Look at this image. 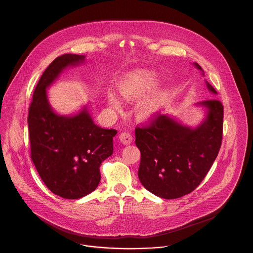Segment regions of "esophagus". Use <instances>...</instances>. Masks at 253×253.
Here are the masks:
<instances>
[{"label": "esophagus", "mask_w": 253, "mask_h": 253, "mask_svg": "<svg viewBox=\"0 0 253 253\" xmlns=\"http://www.w3.org/2000/svg\"><path fill=\"white\" fill-rule=\"evenodd\" d=\"M119 140L124 144V145H129L132 142V136L127 132H123L119 135Z\"/></svg>", "instance_id": "obj_1"}]
</instances>
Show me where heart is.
<instances>
[{
    "label": "heart",
    "instance_id": "obj_1",
    "mask_svg": "<svg viewBox=\"0 0 253 253\" xmlns=\"http://www.w3.org/2000/svg\"><path fill=\"white\" fill-rule=\"evenodd\" d=\"M159 80L158 72L151 69H138L125 75L118 84V91L127 102H138L144 97L137 107V115L142 121L148 122L155 119L169 99V91L166 88H157L150 91L157 86ZM106 100L113 111L120 112L122 110V102L114 92H108Z\"/></svg>",
    "mask_w": 253,
    "mask_h": 253
}]
</instances>
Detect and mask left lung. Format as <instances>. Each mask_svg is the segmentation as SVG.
<instances>
[{
  "instance_id": "left-lung-1",
  "label": "left lung",
  "mask_w": 253,
  "mask_h": 253,
  "mask_svg": "<svg viewBox=\"0 0 253 253\" xmlns=\"http://www.w3.org/2000/svg\"><path fill=\"white\" fill-rule=\"evenodd\" d=\"M193 65L201 71L197 64ZM210 93L217 95L207 82ZM205 112L195 127L171 115H158L148 127L135 129L141 152L138 177L154 195L175 199L192 192L204 179L218 155L222 141L223 106L216 99L195 104Z\"/></svg>"
}]
</instances>
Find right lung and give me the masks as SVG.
I'll return each mask as SVG.
<instances>
[{"label": "right lung", "mask_w": 253, "mask_h": 253, "mask_svg": "<svg viewBox=\"0 0 253 253\" xmlns=\"http://www.w3.org/2000/svg\"><path fill=\"white\" fill-rule=\"evenodd\" d=\"M86 56L64 54L45 70L33 94L28 127L31 158L45 185L56 195L78 199L93 192L101 179V163L113 154L115 129L97 126L90 104L71 115L57 113L47 90L70 67Z\"/></svg>", "instance_id": "1"}]
</instances>
